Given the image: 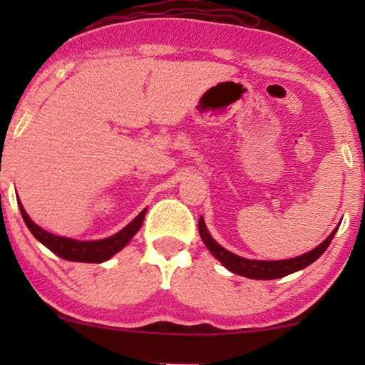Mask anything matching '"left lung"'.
Instances as JSON below:
<instances>
[{"label": "left lung", "mask_w": 365, "mask_h": 365, "mask_svg": "<svg viewBox=\"0 0 365 365\" xmlns=\"http://www.w3.org/2000/svg\"><path fill=\"white\" fill-rule=\"evenodd\" d=\"M336 231L337 227L334 229L331 236H329L324 242L319 244L316 249H312L311 252L302 254V256L299 257L284 259V261H251V259L236 256V254L229 252L227 249H224L221 246V244L214 241L211 234L207 231L206 224H204V219L199 217V234H201L202 242L206 244L209 251L212 252V256L231 272L249 279H279L289 276V274L296 271H301V269L307 267L309 264L317 261V259L322 256L324 251L329 247V244H331Z\"/></svg>", "instance_id": "8db88e82"}]
</instances>
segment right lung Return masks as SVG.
Instances as JSON below:
<instances>
[{
  "mask_svg": "<svg viewBox=\"0 0 365 365\" xmlns=\"http://www.w3.org/2000/svg\"><path fill=\"white\" fill-rule=\"evenodd\" d=\"M18 206H19V211H21L24 222H26V226L29 231H31L33 236L36 237L39 242L44 244L49 251L56 254V256L66 259V261H74V262L108 261L109 257L121 251V249L131 241L134 234H136L139 231V227L143 226L144 216H146V209H144V211L139 212L126 227L121 229V231L114 234L111 237L101 239V241H76V239L54 236V234L44 231V229H41L38 224H34L31 219H29L26 211H24L23 204L19 202V199H18Z\"/></svg>",
  "mask_w": 365,
  "mask_h": 365,
  "instance_id": "1",
  "label": "right lung"
}]
</instances>
